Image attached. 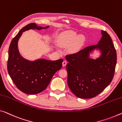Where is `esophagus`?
Instances as JSON below:
<instances>
[{
    "label": "esophagus",
    "instance_id": "obj_1",
    "mask_svg": "<svg viewBox=\"0 0 122 122\" xmlns=\"http://www.w3.org/2000/svg\"><path fill=\"white\" fill-rule=\"evenodd\" d=\"M67 61H63V63H62V65H63V66H66V65L67 64Z\"/></svg>",
    "mask_w": 122,
    "mask_h": 122
}]
</instances>
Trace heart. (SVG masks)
Returning <instances> with one entry per match:
<instances>
[{
	"label": "heart",
	"mask_w": 122,
	"mask_h": 122,
	"mask_svg": "<svg viewBox=\"0 0 122 122\" xmlns=\"http://www.w3.org/2000/svg\"><path fill=\"white\" fill-rule=\"evenodd\" d=\"M85 41V38L82 35H78L73 31H67L60 35L58 42L60 46L62 47H69L72 46V51H76L83 46Z\"/></svg>",
	"instance_id": "obj_1"
}]
</instances>
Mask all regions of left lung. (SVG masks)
Segmentation results:
<instances>
[{"label": "left lung", "mask_w": 122, "mask_h": 122, "mask_svg": "<svg viewBox=\"0 0 122 122\" xmlns=\"http://www.w3.org/2000/svg\"><path fill=\"white\" fill-rule=\"evenodd\" d=\"M95 45L86 47L76 53L68 54L67 85L76 97L92 98L99 94L109 85L115 74L117 53L112 40L106 31ZM100 48L102 55L95 60L88 58L90 51Z\"/></svg>", "instance_id": "1"}]
</instances>
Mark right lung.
Instances as JSON below:
<instances>
[{"instance_id": "obj_1", "label": "right lung", "mask_w": 122, "mask_h": 122, "mask_svg": "<svg viewBox=\"0 0 122 122\" xmlns=\"http://www.w3.org/2000/svg\"><path fill=\"white\" fill-rule=\"evenodd\" d=\"M42 28L35 23L27 24L13 38L9 46L7 65L8 73L17 88L27 94H36L44 91L54 74L62 67L63 59L55 61L42 59L30 61L20 56L17 42L22 33L30 29Z\"/></svg>"}]
</instances>
